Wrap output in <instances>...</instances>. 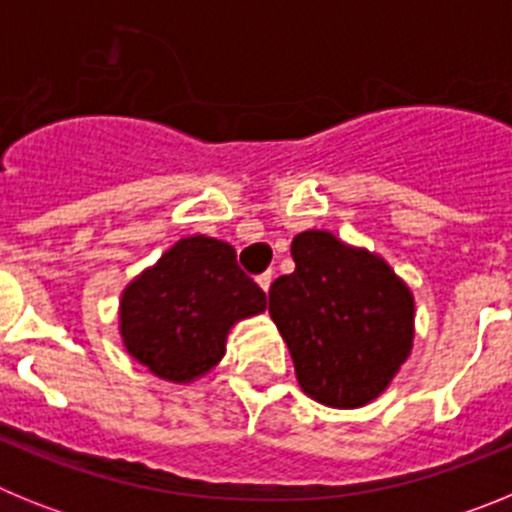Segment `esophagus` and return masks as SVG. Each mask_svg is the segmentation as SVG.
<instances>
[{
  "mask_svg": "<svg viewBox=\"0 0 512 512\" xmlns=\"http://www.w3.org/2000/svg\"><path fill=\"white\" fill-rule=\"evenodd\" d=\"M271 279H274V274H271V271H264V274H259V277H256V282H259V287L264 289V292H269Z\"/></svg>",
  "mask_w": 512,
  "mask_h": 512,
  "instance_id": "esophagus-1",
  "label": "esophagus"
}]
</instances>
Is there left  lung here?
Segmentation results:
<instances>
[{
	"label": "left lung",
	"mask_w": 512,
	"mask_h": 512,
	"mask_svg": "<svg viewBox=\"0 0 512 512\" xmlns=\"http://www.w3.org/2000/svg\"><path fill=\"white\" fill-rule=\"evenodd\" d=\"M295 271L269 289L302 392L330 408H361L387 390L413 348V295L379 256L328 230L292 241Z\"/></svg>",
	"instance_id": "left-lung-1"
}]
</instances>
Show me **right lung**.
Masks as SVG:
<instances>
[{"label":"right lung","mask_w":512,"mask_h":512,"mask_svg":"<svg viewBox=\"0 0 512 512\" xmlns=\"http://www.w3.org/2000/svg\"><path fill=\"white\" fill-rule=\"evenodd\" d=\"M264 310V289L238 266L235 248L192 235L122 292L120 333L156 377L189 382L223 359L230 325Z\"/></svg>","instance_id":"1"}]
</instances>
